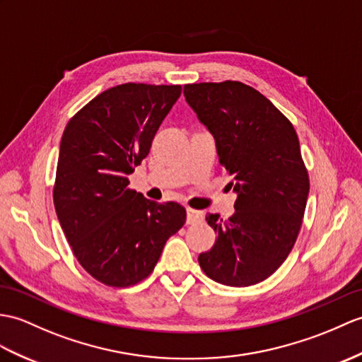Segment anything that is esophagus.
<instances>
[{
  "label": "esophagus",
  "mask_w": 362,
  "mask_h": 362,
  "mask_svg": "<svg viewBox=\"0 0 362 362\" xmlns=\"http://www.w3.org/2000/svg\"><path fill=\"white\" fill-rule=\"evenodd\" d=\"M202 221H204V213L197 211V209H192V208L187 209V223L194 225V223H199Z\"/></svg>",
  "instance_id": "obj_1"
}]
</instances>
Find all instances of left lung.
Returning <instances> with one entry per match:
<instances>
[{
  "instance_id": "8db88e82",
  "label": "left lung",
  "mask_w": 362,
  "mask_h": 362,
  "mask_svg": "<svg viewBox=\"0 0 362 362\" xmlns=\"http://www.w3.org/2000/svg\"><path fill=\"white\" fill-rule=\"evenodd\" d=\"M187 103L213 134L238 194L234 214H208L217 234L199 264L213 281L248 287L270 277L295 245L310 191L298 134L270 100L240 81L194 83Z\"/></svg>"
}]
</instances>
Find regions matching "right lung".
Here are the masks:
<instances>
[{
    "instance_id": "obj_1",
    "label": "right lung",
    "mask_w": 362,
    "mask_h": 362,
    "mask_svg": "<svg viewBox=\"0 0 362 362\" xmlns=\"http://www.w3.org/2000/svg\"><path fill=\"white\" fill-rule=\"evenodd\" d=\"M182 86L124 83L92 98L66 124L54 205L80 265L109 287H131L153 273L187 211L128 188Z\"/></svg>"
}]
</instances>
